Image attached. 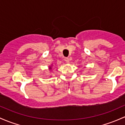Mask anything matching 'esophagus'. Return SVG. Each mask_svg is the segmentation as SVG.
<instances>
[{
	"label": "esophagus",
	"mask_w": 125,
	"mask_h": 125,
	"mask_svg": "<svg viewBox=\"0 0 125 125\" xmlns=\"http://www.w3.org/2000/svg\"><path fill=\"white\" fill-rule=\"evenodd\" d=\"M65 61L66 62V63H69L70 60L68 57H66V58H65Z\"/></svg>",
	"instance_id": "1"
}]
</instances>
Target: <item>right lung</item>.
Segmentation results:
<instances>
[{"label": "right lung", "instance_id": "add662e5", "mask_svg": "<svg viewBox=\"0 0 125 125\" xmlns=\"http://www.w3.org/2000/svg\"><path fill=\"white\" fill-rule=\"evenodd\" d=\"M52 67H53V65H51V66H49V69L50 70V71H51L52 70Z\"/></svg>", "mask_w": 125, "mask_h": 125}]
</instances>
